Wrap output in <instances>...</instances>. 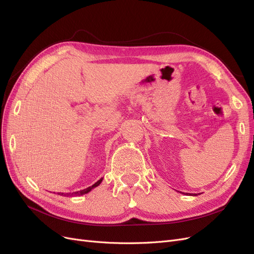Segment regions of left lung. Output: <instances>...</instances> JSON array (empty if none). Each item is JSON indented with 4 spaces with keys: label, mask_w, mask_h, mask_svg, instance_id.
I'll list each match as a JSON object with an SVG mask.
<instances>
[{
    "label": "left lung",
    "mask_w": 254,
    "mask_h": 254,
    "mask_svg": "<svg viewBox=\"0 0 254 254\" xmlns=\"http://www.w3.org/2000/svg\"><path fill=\"white\" fill-rule=\"evenodd\" d=\"M188 195H189V193H188ZM191 196H197V195H191Z\"/></svg>",
    "instance_id": "1"
}]
</instances>
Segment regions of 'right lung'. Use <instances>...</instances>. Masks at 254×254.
Instances as JSON below:
<instances>
[{
	"label": "right lung",
	"instance_id": "obj_1",
	"mask_svg": "<svg viewBox=\"0 0 254 254\" xmlns=\"http://www.w3.org/2000/svg\"><path fill=\"white\" fill-rule=\"evenodd\" d=\"M103 179L104 178H101L99 179L97 182H95L93 186H91V187H89V188H87V189H84V190H78V191H73V193H66V194H64V193H61V195H71V196H79V195H84V194H88L89 191H91L92 190H93L94 188H96V187H98L99 184L102 183V181H103Z\"/></svg>",
	"mask_w": 254,
	"mask_h": 254
}]
</instances>
